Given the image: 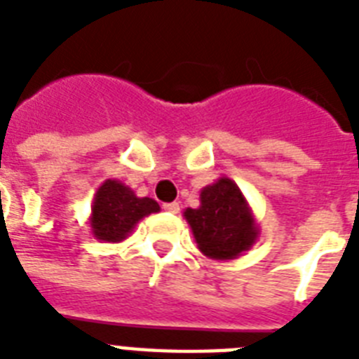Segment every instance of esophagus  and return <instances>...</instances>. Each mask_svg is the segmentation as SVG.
<instances>
[{
	"mask_svg": "<svg viewBox=\"0 0 359 359\" xmlns=\"http://www.w3.org/2000/svg\"><path fill=\"white\" fill-rule=\"evenodd\" d=\"M163 210H165V212L177 214L180 210V205L179 203H165V205H163Z\"/></svg>",
	"mask_w": 359,
	"mask_h": 359,
	"instance_id": "34e87169",
	"label": "esophagus"
}]
</instances>
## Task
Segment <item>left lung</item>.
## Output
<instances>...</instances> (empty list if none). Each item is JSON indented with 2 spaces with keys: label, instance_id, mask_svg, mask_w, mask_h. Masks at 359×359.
Listing matches in <instances>:
<instances>
[{
  "label": "left lung",
  "instance_id": "8db88e82",
  "mask_svg": "<svg viewBox=\"0 0 359 359\" xmlns=\"http://www.w3.org/2000/svg\"><path fill=\"white\" fill-rule=\"evenodd\" d=\"M182 214L199 251L212 261L238 259L261 235L250 203L229 177H219L205 186L199 207L186 208Z\"/></svg>",
  "mask_w": 359,
  "mask_h": 359
}]
</instances>
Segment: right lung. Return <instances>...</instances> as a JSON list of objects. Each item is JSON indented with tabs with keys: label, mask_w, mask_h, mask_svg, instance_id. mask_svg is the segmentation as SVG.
<instances>
[{
	"label": "right lung",
	"mask_w": 359,
	"mask_h": 359,
	"mask_svg": "<svg viewBox=\"0 0 359 359\" xmlns=\"http://www.w3.org/2000/svg\"><path fill=\"white\" fill-rule=\"evenodd\" d=\"M160 212V205L151 197H137L132 188L117 179L98 186L91 205V233L102 242H123L149 214Z\"/></svg>",
	"instance_id": "1"
}]
</instances>
